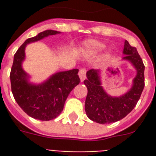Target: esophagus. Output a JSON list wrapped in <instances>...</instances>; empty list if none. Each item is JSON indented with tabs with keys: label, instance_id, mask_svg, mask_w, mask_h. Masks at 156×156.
<instances>
[{
	"label": "esophagus",
	"instance_id": "1",
	"mask_svg": "<svg viewBox=\"0 0 156 156\" xmlns=\"http://www.w3.org/2000/svg\"><path fill=\"white\" fill-rule=\"evenodd\" d=\"M86 73H87V70L85 69H81L79 70V73H78V75H79V78L81 79V82H83L84 79L86 78Z\"/></svg>",
	"mask_w": 156,
	"mask_h": 156
}]
</instances>
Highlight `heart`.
Masks as SVG:
<instances>
[{"mask_svg":"<svg viewBox=\"0 0 156 156\" xmlns=\"http://www.w3.org/2000/svg\"><path fill=\"white\" fill-rule=\"evenodd\" d=\"M84 48L88 53L95 54L104 50L105 48V45L98 40H87L84 42Z\"/></svg>","mask_w":156,"mask_h":156,"instance_id":"heart-1","label":"heart"}]
</instances>
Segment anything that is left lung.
I'll return each instance as SVG.
<instances>
[{"instance_id": "obj_1", "label": "left lung", "mask_w": 156, "mask_h": 156, "mask_svg": "<svg viewBox=\"0 0 156 156\" xmlns=\"http://www.w3.org/2000/svg\"><path fill=\"white\" fill-rule=\"evenodd\" d=\"M122 61L130 62L136 69V76L129 90L120 96H112L104 90L101 83L100 69L87 72L84 84L87 87L85 111L88 118L100 124L118 121L126 116L136 106L144 88L145 66L136 48L125 41Z\"/></svg>"}]
</instances>
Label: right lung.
Instances as JSON below:
<instances>
[{
	"label": "right lung",
	"instance_id": "1",
	"mask_svg": "<svg viewBox=\"0 0 156 156\" xmlns=\"http://www.w3.org/2000/svg\"><path fill=\"white\" fill-rule=\"evenodd\" d=\"M60 33L53 30L39 33L26 40L13 56L10 82L14 100L28 116L40 121H50L58 116L70 91L80 83L78 69L57 72L40 84L30 83V75L23 69L27 45Z\"/></svg>",
	"mask_w": 156,
	"mask_h": 156
}]
</instances>
